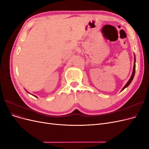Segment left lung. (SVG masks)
Masks as SVG:
<instances>
[{
    "label": "left lung",
    "mask_w": 149,
    "mask_h": 149,
    "mask_svg": "<svg viewBox=\"0 0 149 149\" xmlns=\"http://www.w3.org/2000/svg\"><path fill=\"white\" fill-rule=\"evenodd\" d=\"M135 71H136V56H135V54H134V67H133V71H132V75H131V76H130V79H129V81H127V83L125 84V85L123 87V88L122 89V90H121V91H123V90L125 88H127L128 86L131 83V82H132V79H133V78H134V75H135Z\"/></svg>",
    "instance_id": "8db88e82"
}]
</instances>
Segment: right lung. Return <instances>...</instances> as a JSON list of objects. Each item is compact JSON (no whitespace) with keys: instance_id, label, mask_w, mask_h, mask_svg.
Returning a JSON list of instances; mask_svg holds the SVG:
<instances>
[{"instance_id":"right-lung-1","label":"right lung","mask_w":149,"mask_h":149,"mask_svg":"<svg viewBox=\"0 0 149 149\" xmlns=\"http://www.w3.org/2000/svg\"><path fill=\"white\" fill-rule=\"evenodd\" d=\"M26 92H27V93H29V92H28V91H26ZM31 95H33V94H31ZM33 96H35V97H37V96H35V95H33Z\"/></svg>"}]
</instances>
